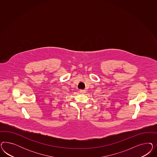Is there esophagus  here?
<instances>
[{
	"mask_svg": "<svg viewBox=\"0 0 157 157\" xmlns=\"http://www.w3.org/2000/svg\"><path fill=\"white\" fill-rule=\"evenodd\" d=\"M79 91H80L81 94H85L86 93V91L85 90H80Z\"/></svg>",
	"mask_w": 157,
	"mask_h": 157,
	"instance_id": "34e87169",
	"label": "esophagus"
}]
</instances>
